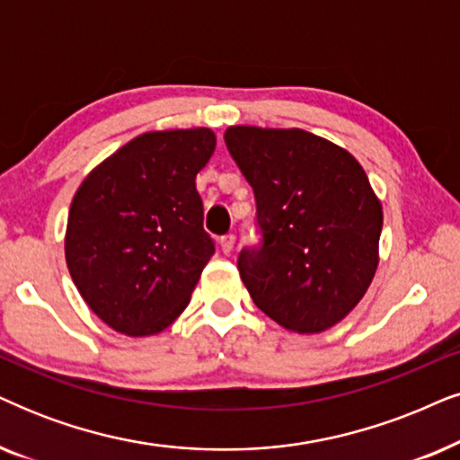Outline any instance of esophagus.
<instances>
[{"instance_id":"1","label":"esophagus","mask_w":460,"mask_h":460,"mask_svg":"<svg viewBox=\"0 0 460 460\" xmlns=\"http://www.w3.org/2000/svg\"><path fill=\"white\" fill-rule=\"evenodd\" d=\"M234 243H236L234 234H224L222 238H219V244H222L224 253H232V249H234Z\"/></svg>"}]
</instances>
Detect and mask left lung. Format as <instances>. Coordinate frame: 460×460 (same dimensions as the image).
<instances>
[{
    "label": "left lung",
    "instance_id": "obj_1",
    "mask_svg": "<svg viewBox=\"0 0 460 460\" xmlns=\"http://www.w3.org/2000/svg\"><path fill=\"white\" fill-rule=\"evenodd\" d=\"M224 141L255 196L261 241L238 253L255 306L289 332L336 325L378 266L383 207L366 171L302 128L230 127Z\"/></svg>",
    "mask_w": 460,
    "mask_h": 460
}]
</instances>
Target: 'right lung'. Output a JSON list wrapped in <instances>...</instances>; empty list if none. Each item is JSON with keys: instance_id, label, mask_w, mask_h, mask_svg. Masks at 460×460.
Here are the masks:
<instances>
[{"instance_id": "right-lung-1", "label": "right lung", "mask_w": 460, "mask_h": 460, "mask_svg": "<svg viewBox=\"0 0 460 460\" xmlns=\"http://www.w3.org/2000/svg\"><path fill=\"white\" fill-rule=\"evenodd\" d=\"M213 150L208 128L146 133L77 188L65 258L80 296L116 332L152 336L190 304L216 253L196 190Z\"/></svg>"}]
</instances>
